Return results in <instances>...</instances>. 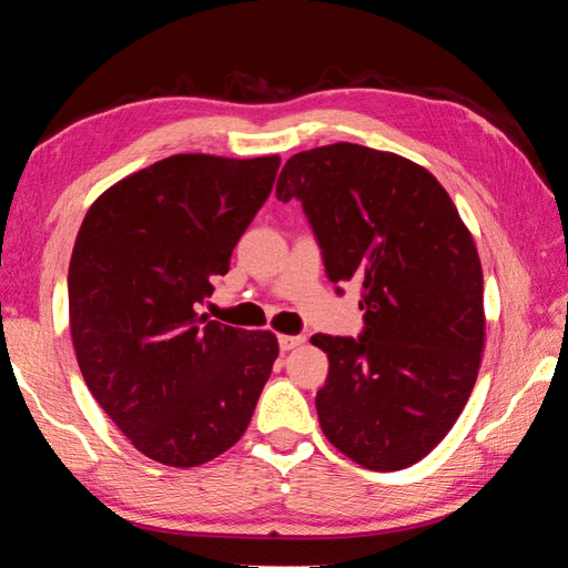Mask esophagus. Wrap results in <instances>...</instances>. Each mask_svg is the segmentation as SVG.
<instances>
[{"mask_svg":"<svg viewBox=\"0 0 568 568\" xmlns=\"http://www.w3.org/2000/svg\"><path fill=\"white\" fill-rule=\"evenodd\" d=\"M303 341H305L303 335H281V338H277V343H281V351H283V353L297 348V345H301Z\"/></svg>","mask_w":568,"mask_h":568,"instance_id":"obj_1","label":"esophagus"}]
</instances>
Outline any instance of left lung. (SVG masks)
<instances>
[{"mask_svg":"<svg viewBox=\"0 0 568 568\" xmlns=\"http://www.w3.org/2000/svg\"><path fill=\"white\" fill-rule=\"evenodd\" d=\"M275 195L303 205L335 291L361 285L358 338L313 335L331 363L315 396L325 438L371 470L416 464L478 376L486 323L474 237L428 170L353 142L297 152Z\"/></svg>","mask_w":568,"mask_h":568,"instance_id":"8db88e82","label":"left lung"}]
</instances>
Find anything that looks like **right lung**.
<instances>
[{"label": "right lung", "mask_w": 568, "mask_h": 568, "mask_svg": "<svg viewBox=\"0 0 568 568\" xmlns=\"http://www.w3.org/2000/svg\"><path fill=\"white\" fill-rule=\"evenodd\" d=\"M281 158L172 155L94 200L67 293L77 363L132 446L165 466L213 460L245 434L277 341L197 305L271 195Z\"/></svg>", "instance_id": "1"}]
</instances>
